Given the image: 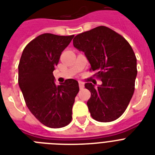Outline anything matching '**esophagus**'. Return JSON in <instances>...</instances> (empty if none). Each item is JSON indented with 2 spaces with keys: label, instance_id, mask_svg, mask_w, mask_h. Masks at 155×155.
I'll return each instance as SVG.
<instances>
[{
  "label": "esophagus",
  "instance_id": "obj_1",
  "mask_svg": "<svg viewBox=\"0 0 155 155\" xmlns=\"http://www.w3.org/2000/svg\"><path fill=\"white\" fill-rule=\"evenodd\" d=\"M79 87H80L81 89H84V87H85V84L83 82H81V81H79Z\"/></svg>",
  "mask_w": 155,
  "mask_h": 155
}]
</instances>
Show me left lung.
<instances>
[{
  "label": "left lung",
  "mask_w": 155,
  "mask_h": 155,
  "mask_svg": "<svg viewBox=\"0 0 155 155\" xmlns=\"http://www.w3.org/2000/svg\"><path fill=\"white\" fill-rule=\"evenodd\" d=\"M74 47L85 53L90 70L97 72L102 84L85 83L91 93L87 105L99 122L116 120L124 112L135 90L137 60L128 42L112 29L99 26L81 33Z\"/></svg>",
  "instance_id": "left-lung-1"
}]
</instances>
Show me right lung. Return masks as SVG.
I'll return each mask as SVG.
<instances>
[{
	"label": "right lung",
	"instance_id": "1",
	"mask_svg": "<svg viewBox=\"0 0 155 155\" xmlns=\"http://www.w3.org/2000/svg\"><path fill=\"white\" fill-rule=\"evenodd\" d=\"M73 35L45 33L31 41L23 51L18 66V83L30 112L51 128L68 125L79 91L78 81L67 79L56 85L53 71Z\"/></svg>",
	"mask_w": 155,
	"mask_h": 155
}]
</instances>
